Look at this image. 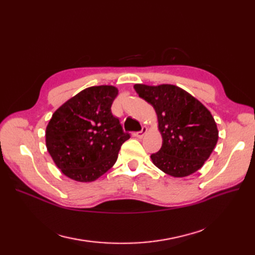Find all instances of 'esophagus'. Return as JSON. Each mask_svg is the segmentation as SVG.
<instances>
[{"label":"esophagus","mask_w":255,"mask_h":255,"mask_svg":"<svg viewBox=\"0 0 255 255\" xmlns=\"http://www.w3.org/2000/svg\"><path fill=\"white\" fill-rule=\"evenodd\" d=\"M146 132H148V128H146V127H142L141 130H139V132L136 133V136H137L138 138H142V137L146 134Z\"/></svg>","instance_id":"esophagus-1"}]
</instances>
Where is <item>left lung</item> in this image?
Here are the masks:
<instances>
[{
  "mask_svg": "<svg viewBox=\"0 0 255 255\" xmlns=\"http://www.w3.org/2000/svg\"><path fill=\"white\" fill-rule=\"evenodd\" d=\"M134 88L157 115L163 144L151 155L153 164L174 177L198 171L218 141L219 132L211 112L175 85L136 84Z\"/></svg>",
  "mask_w": 255,
  "mask_h": 255,
  "instance_id": "8db88e82",
  "label": "left lung"
}]
</instances>
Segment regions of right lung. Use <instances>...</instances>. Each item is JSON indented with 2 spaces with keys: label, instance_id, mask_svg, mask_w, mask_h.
I'll use <instances>...</instances> for the list:
<instances>
[{
  "label": "right lung",
  "instance_id": "1",
  "mask_svg": "<svg viewBox=\"0 0 255 255\" xmlns=\"http://www.w3.org/2000/svg\"><path fill=\"white\" fill-rule=\"evenodd\" d=\"M118 89L102 85L82 90L53 114L45 129V144L66 176L92 182L115 165L122 143L129 138L112 104Z\"/></svg>",
  "mask_w": 255,
  "mask_h": 255
}]
</instances>
